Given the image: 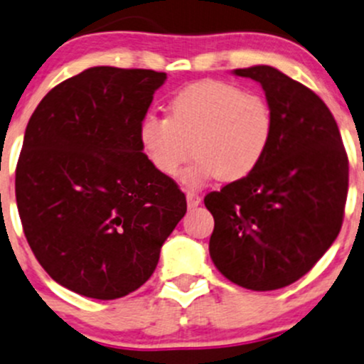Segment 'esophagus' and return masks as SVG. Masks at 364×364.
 <instances>
[{
  "instance_id": "esophagus-1",
  "label": "esophagus",
  "mask_w": 364,
  "mask_h": 364,
  "mask_svg": "<svg viewBox=\"0 0 364 364\" xmlns=\"http://www.w3.org/2000/svg\"><path fill=\"white\" fill-rule=\"evenodd\" d=\"M186 204H188L190 209L197 208L200 204V195L195 192H186Z\"/></svg>"
}]
</instances>
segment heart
Segmentation results:
<instances>
[{
    "label": "heart",
    "instance_id": "obj_1",
    "mask_svg": "<svg viewBox=\"0 0 364 364\" xmlns=\"http://www.w3.org/2000/svg\"><path fill=\"white\" fill-rule=\"evenodd\" d=\"M167 112V118L150 113L139 122L141 151L156 172L174 178L193 150L195 160L183 174L190 186L214 178H246L259 166L272 141L269 102L228 82L190 83L172 95Z\"/></svg>",
    "mask_w": 364,
    "mask_h": 364
}]
</instances>
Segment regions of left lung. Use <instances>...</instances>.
I'll use <instances>...</instances> for the list:
<instances>
[{"mask_svg": "<svg viewBox=\"0 0 364 364\" xmlns=\"http://www.w3.org/2000/svg\"><path fill=\"white\" fill-rule=\"evenodd\" d=\"M265 90L270 146L250 176L205 195L214 218L211 259L252 291L284 288L319 262L343 221L349 160L323 99L272 66L235 70Z\"/></svg>", "mask_w": 364, "mask_h": 364, "instance_id": "left-lung-1", "label": "left lung"}]
</instances>
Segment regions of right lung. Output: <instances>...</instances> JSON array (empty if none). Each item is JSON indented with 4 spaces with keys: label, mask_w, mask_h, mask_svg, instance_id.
Masks as SVG:
<instances>
[{
    "label": "right lung",
    "mask_w": 364,
    "mask_h": 364,
    "mask_svg": "<svg viewBox=\"0 0 364 364\" xmlns=\"http://www.w3.org/2000/svg\"><path fill=\"white\" fill-rule=\"evenodd\" d=\"M167 75L89 68L48 92L15 169L18 216L55 282L97 300L136 291L186 213L185 193L141 151L137 129Z\"/></svg>",
    "instance_id": "right-lung-1"
}]
</instances>
